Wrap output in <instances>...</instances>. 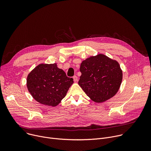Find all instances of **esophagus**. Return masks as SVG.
I'll return each instance as SVG.
<instances>
[{
    "mask_svg": "<svg viewBox=\"0 0 151 151\" xmlns=\"http://www.w3.org/2000/svg\"><path fill=\"white\" fill-rule=\"evenodd\" d=\"M73 81L74 82H77L78 81V77L76 76H74L73 77Z\"/></svg>",
    "mask_w": 151,
    "mask_h": 151,
    "instance_id": "34e87169",
    "label": "esophagus"
}]
</instances>
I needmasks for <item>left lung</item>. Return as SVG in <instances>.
Segmentation results:
<instances>
[{
    "label": "left lung",
    "mask_w": 151,
    "mask_h": 151,
    "mask_svg": "<svg viewBox=\"0 0 151 151\" xmlns=\"http://www.w3.org/2000/svg\"><path fill=\"white\" fill-rule=\"evenodd\" d=\"M78 84L91 100L103 103L118 91L122 80V70L119 63L99 54L82 61Z\"/></svg>",
    "instance_id": "obj_1"
}]
</instances>
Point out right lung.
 <instances>
[{"mask_svg":"<svg viewBox=\"0 0 151 151\" xmlns=\"http://www.w3.org/2000/svg\"><path fill=\"white\" fill-rule=\"evenodd\" d=\"M73 79L68 78L57 63H41L27 75V87L33 98L40 104L57 106L66 96Z\"/></svg>","mask_w":151,"mask_h":151,"instance_id":"obj_1","label":"right lung"}]
</instances>
